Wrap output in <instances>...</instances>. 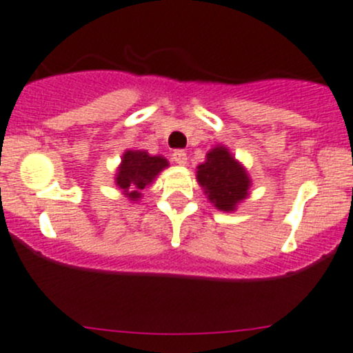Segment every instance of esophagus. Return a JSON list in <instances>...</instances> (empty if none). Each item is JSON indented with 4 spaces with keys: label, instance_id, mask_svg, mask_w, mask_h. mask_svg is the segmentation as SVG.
I'll use <instances>...</instances> for the list:
<instances>
[{
    "label": "esophagus",
    "instance_id": "esophagus-1",
    "mask_svg": "<svg viewBox=\"0 0 353 353\" xmlns=\"http://www.w3.org/2000/svg\"><path fill=\"white\" fill-rule=\"evenodd\" d=\"M173 161H175L176 165L185 166L187 165V152L181 151V149H178V151L173 152Z\"/></svg>",
    "mask_w": 353,
    "mask_h": 353
}]
</instances>
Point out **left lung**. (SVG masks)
Listing matches in <instances>:
<instances>
[{
    "mask_svg": "<svg viewBox=\"0 0 353 353\" xmlns=\"http://www.w3.org/2000/svg\"><path fill=\"white\" fill-rule=\"evenodd\" d=\"M197 181L208 201L225 212L236 211L240 202L249 197L252 178L247 168L230 152L226 145H216L197 166Z\"/></svg>",
    "mask_w": 353,
    "mask_h": 353,
    "instance_id": "left-lung-1",
    "label": "left lung"
}]
</instances>
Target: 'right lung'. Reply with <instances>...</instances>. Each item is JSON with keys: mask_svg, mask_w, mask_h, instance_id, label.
I'll return each mask as SVG.
<instances>
[{"mask_svg": "<svg viewBox=\"0 0 353 353\" xmlns=\"http://www.w3.org/2000/svg\"><path fill=\"white\" fill-rule=\"evenodd\" d=\"M168 166V159L163 156H151L142 149H127L117 168L114 183L128 201L137 202L142 199V190Z\"/></svg>", "mask_w": 353, "mask_h": 353, "instance_id": "right-lung-1", "label": "right lung"}]
</instances>
